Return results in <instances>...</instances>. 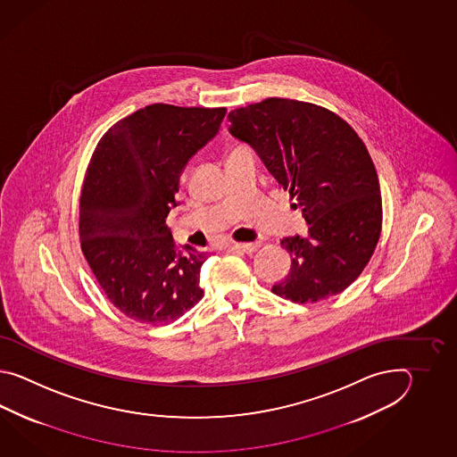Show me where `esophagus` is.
I'll list each match as a JSON object with an SVG mask.
<instances>
[{"label":"esophagus","instance_id":"esophagus-1","mask_svg":"<svg viewBox=\"0 0 457 457\" xmlns=\"http://www.w3.org/2000/svg\"><path fill=\"white\" fill-rule=\"evenodd\" d=\"M260 245H262L260 242L232 243V245H230V250H232V252L253 253L260 248Z\"/></svg>","mask_w":457,"mask_h":457}]
</instances>
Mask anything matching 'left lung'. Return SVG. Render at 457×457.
<instances>
[{
    "label": "left lung",
    "mask_w": 457,
    "mask_h": 457,
    "mask_svg": "<svg viewBox=\"0 0 457 457\" xmlns=\"http://www.w3.org/2000/svg\"><path fill=\"white\" fill-rule=\"evenodd\" d=\"M230 134L253 146L309 224L286 237L291 271L271 291L297 303L345 291L370 262L382 228L379 179L354 129L325 107L286 97L233 109Z\"/></svg>",
    "instance_id": "left-lung-1"
}]
</instances>
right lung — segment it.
I'll use <instances>...</instances> for the list:
<instances>
[{"label":"right lung","mask_w":457,"mask_h":457,"mask_svg":"<svg viewBox=\"0 0 457 457\" xmlns=\"http://www.w3.org/2000/svg\"><path fill=\"white\" fill-rule=\"evenodd\" d=\"M225 107L150 104L97 142L79 197V240L99 286L132 320L168 325L203 299L207 254L176 248L165 219L179 176L212 140Z\"/></svg>","instance_id":"1"}]
</instances>
